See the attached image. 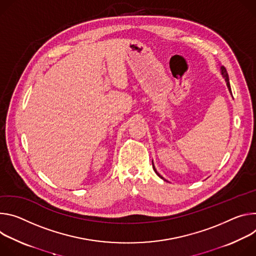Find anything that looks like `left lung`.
Masks as SVG:
<instances>
[{
    "mask_svg": "<svg viewBox=\"0 0 256 256\" xmlns=\"http://www.w3.org/2000/svg\"><path fill=\"white\" fill-rule=\"evenodd\" d=\"M220 74H222V78L224 79V81H226V88H228L230 94H232V92H231V86H230V81H229V75H228V73H226V68H224V66H220ZM152 168H154V171L156 172V174L160 179H162L164 181H166V180L162 176H160V175L158 174V172L156 171V166H154V160H152Z\"/></svg>",
    "mask_w": 256,
    "mask_h": 256,
    "instance_id": "obj_1",
    "label": "left lung"
}]
</instances>
